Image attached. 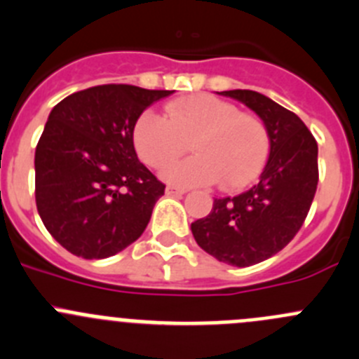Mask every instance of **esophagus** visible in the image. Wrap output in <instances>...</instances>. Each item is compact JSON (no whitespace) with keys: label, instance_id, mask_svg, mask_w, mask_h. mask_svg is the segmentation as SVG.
<instances>
[{"label":"esophagus","instance_id":"1","mask_svg":"<svg viewBox=\"0 0 359 359\" xmlns=\"http://www.w3.org/2000/svg\"><path fill=\"white\" fill-rule=\"evenodd\" d=\"M184 193H186V191L180 189V187H173V186L166 187V194H168V196H180V194Z\"/></svg>","mask_w":359,"mask_h":359}]
</instances>
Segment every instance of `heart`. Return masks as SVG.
I'll use <instances>...</instances> for the list:
<instances>
[{"label": "heart", "instance_id": "b5f03b06", "mask_svg": "<svg viewBox=\"0 0 359 359\" xmlns=\"http://www.w3.org/2000/svg\"><path fill=\"white\" fill-rule=\"evenodd\" d=\"M194 158L170 166L163 177L177 186L240 189L259 175L270 138L257 117L212 95H189L165 107V117L152 110L133 126V147L151 168H165L187 151Z\"/></svg>", "mask_w": 359, "mask_h": 359}]
</instances>
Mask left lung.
<instances>
[{
	"label": "left lung",
	"mask_w": 359,
	"mask_h": 359,
	"mask_svg": "<svg viewBox=\"0 0 359 359\" xmlns=\"http://www.w3.org/2000/svg\"><path fill=\"white\" fill-rule=\"evenodd\" d=\"M222 96L249 107L266 126L270 156L256 186L215 198L207 217L191 224L198 245L222 263L250 266L283 250L309 214L318 189V142L297 114L247 89Z\"/></svg>",
	"instance_id": "obj_1"
}]
</instances>
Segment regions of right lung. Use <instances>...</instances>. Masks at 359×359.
Instances as JSON below:
<instances>
[{
    "mask_svg": "<svg viewBox=\"0 0 359 359\" xmlns=\"http://www.w3.org/2000/svg\"><path fill=\"white\" fill-rule=\"evenodd\" d=\"M172 93L107 83L66 96L48 114L34 152V196L66 250L103 259L147 228L165 184L138 161L133 126Z\"/></svg>",
    "mask_w": 359,
    "mask_h": 359,
    "instance_id": "add662e5",
    "label": "right lung"
}]
</instances>
